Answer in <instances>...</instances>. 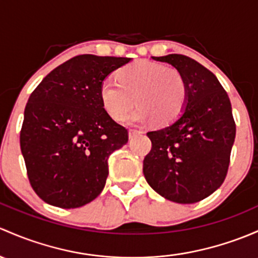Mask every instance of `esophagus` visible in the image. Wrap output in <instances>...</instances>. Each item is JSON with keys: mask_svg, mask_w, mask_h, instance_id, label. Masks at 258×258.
<instances>
[{"mask_svg": "<svg viewBox=\"0 0 258 258\" xmlns=\"http://www.w3.org/2000/svg\"><path fill=\"white\" fill-rule=\"evenodd\" d=\"M140 134H142V131H140V130L131 128V130H130V131H128V136H130V138L137 136V135H140Z\"/></svg>", "mask_w": 258, "mask_h": 258, "instance_id": "34e87169", "label": "esophagus"}]
</instances>
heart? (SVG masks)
<instances>
[{
	"mask_svg": "<svg viewBox=\"0 0 258 258\" xmlns=\"http://www.w3.org/2000/svg\"><path fill=\"white\" fill-rule=\"evenodd\" d=\"M117 81L106 79L99 89L105 112L112 120L122 121L134 107L138 108L130 121L167 124L183 112L188 97L183 75L173 68L150 60H136L118 69Z\"/></svg>",
	"mask_w": 258,
	"mask_h": 258,
	"instance_id": "1",
	"label": "heart"
}]
</instances>
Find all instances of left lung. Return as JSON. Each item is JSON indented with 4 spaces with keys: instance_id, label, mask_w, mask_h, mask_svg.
I'll return each mask as SVG.
<instances>
[{
    "instance_id": "1",
    "label": "left lung",
    "mask_w": 258,
    "mask_h": 258,
    "mask_svg": "<svg viewBox=\"0 0 258 258\" xmlns=\"http://www.w3.org/2000/svg\"><path fill=\"white\" fill-rule=\"evenodd\" d=\"M183 75L188 89L183 113L169 126L148 132L151 152L143 174L152 189L179 204L213 194L226 178L236 136L231 102L215 75L189 56H153Z\"/></svg>"
}]
</instances>
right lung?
<instances>
[{"label":"right lung","instance_id":"obj_1","mask_svg":"<svg viewBox=\"0 0 258 258\" xmlns=\"http://www.w3.org/2000/svg\"><path fill=\"white\" fill-rule=\"evenodd\" d=\"M130 58L83 54L51 70L29 96L20 143L38 197L63 209L93 202L104 189L107 159L128 132L105 112L102 81Z\"/></svg>","mask_w":258,"mask_h":258}]
</instances>
